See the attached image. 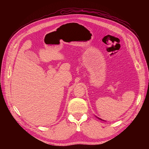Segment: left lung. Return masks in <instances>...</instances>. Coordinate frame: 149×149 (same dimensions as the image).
Instances as JSON below:
<instances>
[{"instance_id":"1","label":"left lung","mask_w":149,"mask_h":149,"mask_svg":"<svg viewBox=\"0 0 149 149\" xmlns=\"http://www.w3.org/2000/svg\"><path fill=\"white\" fill-rule=\"evenodd\" d=\"M98 118V119H100V118ZM101 120H102V119H101Z\"/></svg>"}]
</instances>
